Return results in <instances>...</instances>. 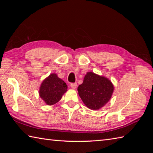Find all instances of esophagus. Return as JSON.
I'll list each match as a JSON object with an SVG mask.
<instances>
[{
    "label": "esophagus",
    "instance_id": "1",
    "mask_svg": "<svg viewBox=\"0 0 153 153\" xmlns=\"http://www.w3.org/2000/svg\"><path fill=\"white\" fill-rule=\"evenodd\" d=\"M70 86H71V87L72 89H76V87H77V83H71V85H70Z\"/></svg>",
    "mask_w": 153,
    "mask_h": 153
}]
</instances>
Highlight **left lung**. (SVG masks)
I'll return each instance as SVG.
<instances>
[{
  "label": "left lung",
  "instance_id": "8db88e82",
  "mask_svg": "<svg viewBox=\"0 0 153 153\" xmlns=\"http://www.w3.org/2000/svg\"><path fill=\"white\" fill-rule=\"evenodd\" d=\"M114 89L111 81L107 77L89 71L84 77L83 83L77 87V91L87 108L97 110L109 101Z\"/></svg>",
  "mask_w": 153,
  "mask_h": 153
}]
</instances>
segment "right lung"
<instances>
[{
    "mask_svg": "<svg viewBox=\"0 0 153 153\" xmlns=\"http://www.w3.org/2000/svg\"><path fill=\"white\" fill-rule=\"evenodd\" d=\"M68 86L56 74H51L41 83L39 94L47 105H53L62 99L67 91Z\"/></svg>",
    "mask_w": 153,
    "mask_h": 153,
    "instance_id": "add662e5",
    "label": "right lung"
}]
</instances>
